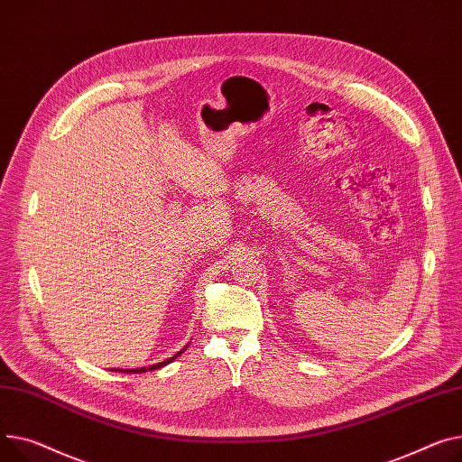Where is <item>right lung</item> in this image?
Returning <instances> with one entry per match:
<instances>
[{
    "mask_svg": "<svg viewBox=\"0 0 462 462\" xmlns=\"http://www.w3.org/2000/svg\"><path fill=\"white\" fill-rule=\"evenodd\" d=\"M188 347V346H186ZM183 347V349H186ZM183 349L181 351H178L174 356H171V358H167V360H163V362H158V364H152V365H148V367H135V370H111V372H125V374H143V372H153V370H158V367H163V365H167V364H171L174 358H178L181 353H183Z\"/></svg>",
    "mask_w": 462,
    "mask_h": 462,
    "instance_id": "obj_1",
    "label": "right lung"
}]
</instances>
